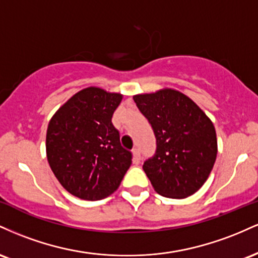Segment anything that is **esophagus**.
<instances>
[{"instance_id": "esophagus-1", "label": "esophagus", "mask_w": 258, "mask_h": 258, "mask_svg": "<svg viewBox=\"0 0 258 258\" xmlns=\"http://www.w3.org/2000/svg\"><path fill=\"white\" fill-rule=\"evenodd\" d=\"M133 153V161L136 162V164H139V161H141V152H139L138 148H135V149L132 150Z\"/></svg>"}]
</instances>
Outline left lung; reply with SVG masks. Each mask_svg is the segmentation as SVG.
<instances>
[{"label":"left lung","mask_w":258,"mask_h":258,"mask_svg":"<svg viewBox=\"0 0 258 258\" xmlns=\"http://www.w3.org/2000/svg\"><path fill=\"white\" fill-rule=\"evenodd\" d=\"M133 100L156 139L155 154L143 164L154 189L173 199L193 195L209 178L216 161L214 123L178 91L138 94Z\"/></svg>","instance_id":"left-lung-1"}]
</instances>
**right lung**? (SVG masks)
<instances>
[{
    "label": "right lung",
    "mask_w": 258,
    "mask_h": 258,
    "mask_svg": "<svg viewBox=\"0 0 258 258\" xmlns=\"http://www.w3.org/2000/svg\"><path fill=\"white\" fill-rule=\"evenodd\" d=\"M122 96L88 87L68 100L49 121L47 159L60 184L84 200L114 193L132 162L111 117Z\"/></svg>",
    "instance_id": "obj_1"
}]
</instances>
